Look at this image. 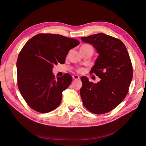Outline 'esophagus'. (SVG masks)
Wrapping results in <instances>:
<instances>
[{
  "label": "esophagus",
  "mask_w": 146,
  "mask_h": 146,
  "mask_svg": "<svg viewBox=\"0 0 146 146\" xmlns=\"http://www.w3.org/2000/svg\"><path fill=\"white\" fill-rule=\"evenodd\" d=\"M73 78L74 79H79V76H78V75H76V74H74V75L73 76Z\"/></svg>",
  "instance_id": "1"
}]
</instances>
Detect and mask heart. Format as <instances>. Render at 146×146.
I'll list each match as a JSON object with an SVG mask.
<instances>
[{"label":"heart","instance_id":"obj_1","mask_svg":"<svg viewBox=\"0 0 146 146\" xmlns=\"http://www.w3.org/2000/svg\"><path fill=\"white\" fill-rule=\"evenodd\" d=\"M88 48H92L93 49L92 46L89 44H85L82 45L80 47V49H88ZM82 71H83V69H82V68H80V69H79V70H78V72L79 73L82 72Z\"/></svg>","mask_w":146,"mask_h":146}]
</instances>
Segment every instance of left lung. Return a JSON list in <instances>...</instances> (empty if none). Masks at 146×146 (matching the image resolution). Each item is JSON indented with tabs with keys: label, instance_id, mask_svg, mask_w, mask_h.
I'll return each mask as SVG.
<instances>
[{
	"label": "left lung",
	"instance_id": "8db88e82",
	"mask_svg": "<svg viewBox=\"0 0 146 146\" xmlns=\"http://www.w3.org/2000/svg\"><path fill=\"white\" fill-rule=\"evenodd\" d=\"M99 53L90 74L101 80L97 83L82 77L80 94L84 106L95 114L108 112L126 96L133 78V66L124 44L118 38L99 33L81 38Z\"/></svg>",
	"mask_w": 146,
	"mask_h": 146
}]
</instances>
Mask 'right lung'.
<instances>
[{
    "instance_id": "obj_1",
    "label": "right lung",
    "mask_w": 146,
    "mask_h": 146,
    "mask_svg": "<svg viewBox=\"0 0 146 146\" xmlns=\"http://www.w3.org/2000/svg\"><path fill=\"white\" fill-rule=\"evenodd\" d=\"M80 42L58 34H38L24 45L18 57L17 83L20 93L33 110L47 113L61 103L63 91L72 81L66 73L55 78L53 65L64 64L68 51Z\"/></svg>"
}]
</instances>
